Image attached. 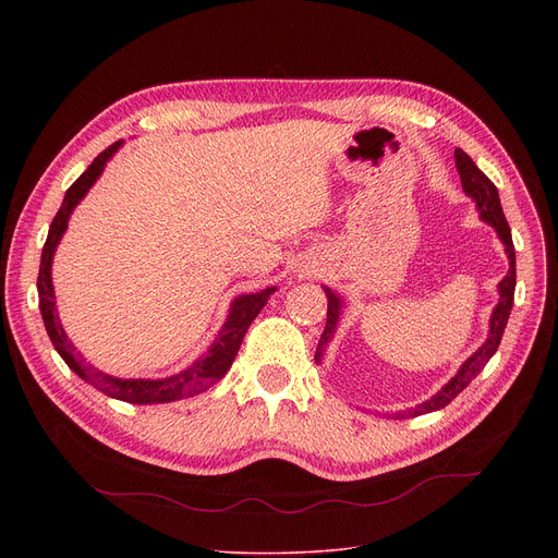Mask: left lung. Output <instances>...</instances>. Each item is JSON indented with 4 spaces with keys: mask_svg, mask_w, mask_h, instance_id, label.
<instances>
[{
    "mask_svg": "<svg viewBox=\"0 0 558 558\" xmlns=\"http://www.w3.org/2000/svg\"><path fill=\"white\" fill-rule=\"evenodd\" d=\"M454 160H457V171L461 175V185H463L465 194L475 198L477 208L482 213V219L488 221L497 230V234H500V240L507 246L505 251L509 255V274L500 282V303H497V307L493 310L490 332H488L486 343L477 350L473 357H468V362L459 368V373L450 379V383L441 391H438L434 398H429L427 402L418 404L416 409H412V412H409V414H400L402 418L404 416H421V414H427V412H436V409H444L468 385H471L473 379L480 375V371L486 366V362L495 355L497 345H500L505 328H507V320H509V314H511V307H513V294H515V248H513V240H511V228L507 223V217H505L502 205H500V194H497V187L490 183L488 175L471 160V156H468L465 151L457 149L454 151ZM326 294H328V324H326L324 335H320V339H318L316 360L320 357V348H324L332 339L335 328H337V320H339V310H341V303L335 296V291L326 289Z\"/></svg>",
    "mask_w": 558,
    "mask_h": 558,
    "instance_id": "left-lung-1",
    "label": "left lung"
}]
</instances>
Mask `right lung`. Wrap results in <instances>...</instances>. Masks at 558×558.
<instances>
[{
    "label": "right lung",
    "mask_w": 558,
    "mask_h": 558,
    "mask_svg": "<svg viewBox=\"0 0 558 558\" xmlns=\"http://www.w3.org/2000/svg\"><path fill=\"white\" fill-rule=\"evenodd\" d=\"M122 144V140H117L114 144H110L108 149H104L93 165L87 167L78 179L72 183V187L65 192L61 210L56 213L51 226H49V234L47 242L43 248V257H40V274H38V299H40V312H43V320L47 335L53 343V348L58 350V355L65 360V364L81 375L85 383H90L95 389H99L101 393L124 400V402H133V404H156V402H173V400H183L190 396H196L205 389H210L213 385H217L219 379L228 373V368L234 362V355L244 341V335L248 330V326L253 324V318L259 314V310L267 305L269 296L276 291V287H269L259 291V294H248V296H240L238 301L232 303L230 307V316L226 320V326L221 328L217 341L213 343V348L205 353L203 357H198L190 368L175 373L171 377L165 379H117L112 375H106L93 366H85L81 355L76 353V348L68 341L65 330L58 320L56 314V303H53V287H51V257L56 251V244L61 242L63 232L68 228V219L74 210V205L85 196V192L93 187V183L99 179V173L104 171V165L108 162V158L117 151V146Z\"/></svg>",
    "instance_id": "obj_1"
}]
</instances>
